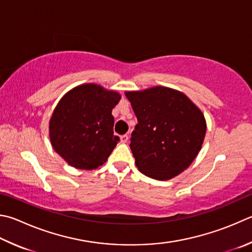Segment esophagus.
<instances>
[{"mask_svg":"<svg viewBox=\"0 0 252 252\" xmlns=\"http://www.w3.org/2000/svg\"><path fill=\"white\" fill-rule=\"evenodd\" d=\"M127 140H129V135H127V134L121 135V142H122V143H126Z\"/></svg>","mask_w":252,"mask_h":252,"instance_id":"1","label":"esophagus"}]
</instances>
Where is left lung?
I'll list each match as a JSON object with an SVG mask.
<instances>
[{
    "label": "left lung",
    "mask_w": 252,
    "mask_h": 252,
    "mask_svg": "<svg viewBox=\"0 0 252 252\" xmlns=\"http://www.w3.org/2000/svg\"><path fill=\"white\" fill-rule=\"evenodd\" d=\"M138 119L130 148L141 173L158 181L175 177L202 149L206 121L184 94L153 87L126 94Z\"/></svg>",
    "instance_id": "obj_1"
}]
</instances>
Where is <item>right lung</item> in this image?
Segmentation results:
<instances>
[{"instance_id":"obj_1","label":"right lung","mask_w":252,"mask_h":252,"mask_svg":"<svg viewBox=\"0 0 252 252\" xmlns=\"http://www.w3.org/2000/svg\"><path fill=\"white\" fill-rule=\"evenodd\" d=\"M120 94L101 86L86 84L67 93L49 121L54 150L79 170L101 166L120 138L113 134L112 109Z\"/></svg>"}]
</instances>
